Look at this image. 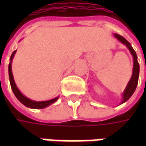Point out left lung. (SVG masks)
Listing matches in <instances>:
<instances>
[{
	"mask_svg": "<svg viewBox=\"0 0 146 146\" xmlns=\"http://www.w3.org/2000/svg\"><path fill=\"white\" fill-rule=\"evenodd\" d=\"M114 36L116 37L120 43H122L125 45L129 51L131 52L132 57H133V62H134V65H133V72H132V76L131 77V80H129L127 85L126 87L125 90L123 91L122 94V101H121V104L123 102H125L128 100L129 98L131 97V95L134 94L135 89L137 88L138 82V76H139V64L138 62V57L135 50L133 49L131 47V44L129 43L124 37L120 36L117 33H114Z\"/></svg>",
	"mask_w": 146,
	"mask_h": 146,
	"instance_id": "1",
	"label": "left lung"
}]
</instances>
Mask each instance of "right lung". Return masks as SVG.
Wrapping results in <instances>:
<instances>
[{
    "label": "right lung",
    "mask_w": 146,
    "mask_h": 146,
    "mask_svg": "<svg viewBox=\"0 0 146 146\" xmlns=\"http://www.w3.org/2000/svg\"><path fill=\"white\" fill-rule=\"evenodd\" d=\"M17 50H15L12 52V54L10 58V62L8 65V75H9V80H10V84H11V88L12 92L15 95V97L17 98L19 101L22 104L26 106L27 107L30 108V109H44V108L48 107V106H50L52 103H54V102L58 100V98H59V96H58L56 98H52L51 100H48V101H41V102H36L31 100L30 98L26 97L25 95L22 94V92L19 90L17 86L15 84L14 80V77H13V73H12V70H11V62H12V59L14 58V55L15 54Z\"/></svg>",
    "instance_id": "obj_1"
}]
</instances>
